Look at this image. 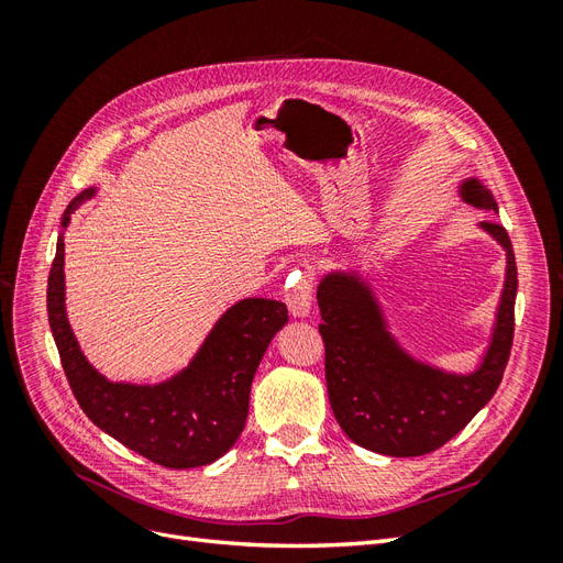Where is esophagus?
<instances>
[{
	"label": "esophagus",
	"instance_id": "obj_1",
	"mask_svg": "<svg viewBox=\"0 0 563 563\" xmlns=\"http://www.w3.org/2000/svg\"><path fill=\"white\" fill-rule=\"evenodd\" d=\"M288 286H296V284H288ZM284 300H286L288 312H291L294 317H298V319L308 317L310 310H312V284H310V279L300 277L298 286L291 288Z\"/></svg>",
	"mask_w": 563,
	"mask_h": 563
}]
</instances>
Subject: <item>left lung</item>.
I'll use <instances>...</instances> for the list:
<instances>
[{
	"mask_svg": "<svg viewBox=\"0 0 563 563\" xmlns=\"http://www.w3.org/2000/svg\"><path fill=\"white\" fill-rule=\"evenodd\" d=\"M457 192L474 207L498 213V201L476 178ZM505 251V279L486 347L470 371L420 360L391 331L378 286L362 267L323 272L317 286L319 333L327 347V387L343 432L366 451L416 457L444 446L496 395L515 335L517 263L498 223H479Z\"/></svg>",
	"mask_w": 563,
	"mask_h": 563,
	"instance_id": "left-lung-1",
	"label": "left lung"
}]
</instances>
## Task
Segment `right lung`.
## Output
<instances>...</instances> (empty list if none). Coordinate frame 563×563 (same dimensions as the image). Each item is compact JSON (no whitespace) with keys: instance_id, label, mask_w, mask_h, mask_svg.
<instances>
[{"instance_id":"right-lung-1","label":"right lung","mask_w":563,"mask_h":563,"mask_svg":"<svg viewBox=\"0 0 563 563\" xmlns=\"http://www.w3.org/2000/svg\"><path fill=\"white\" fill-rule=\"evenodd\" d=\"M93 195L96 187H87L65 209L48 275V327L65 376L84 413L119 444L172 470L211 465L244 430L251 383L269 340L288 321L286 305L244 298L218 317L174 376L159 383L110 380L87 360L65 308V230Z\"/></svg>"}]
</instances>
